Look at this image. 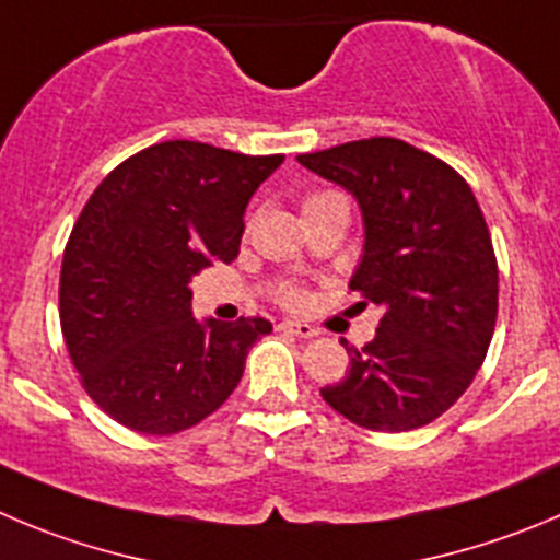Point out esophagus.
Returning <instances> with one entry per match:
<instances>
[{
	"instance_id": "34e87169",
	"label": "esophagus",
	"mask_w": 560,
	"mask_h": 560,
	"mask_svg": "<svg viewBox=\"0 0 560 560\" xmlns=\"http://www.w3.org/2000/svg\"><path fill=\"white\" fill-rule=\"evenodd\" d=\"M279 328L281 331L295 334V337H301V339H312L317 334L315 326H310V323H301V320H284Z\"/></svg>"
}]
</instances>
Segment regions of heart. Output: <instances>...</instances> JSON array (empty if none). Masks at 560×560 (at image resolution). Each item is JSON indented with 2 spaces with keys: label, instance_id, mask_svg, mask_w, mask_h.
I'll return each instance as SVG.
<instances>
[{
  "label": "heart",
  "instance_id": "1",
  "mask_svg": "<svg viewBox=\"0 0 560 560\" xmlns=\"http://www.w3.org/2000/svg\"><path fill=\"white\" fill-rule=\"evenodd\" d=\"M328 196H337V192H312V196L304 201V207H310V203H315V201H323V198H328ZM279 298L284 301V304H295L298 290L295 287H281Z\"/></svg>",
  "mask_w": 560,
  "mask_h": 560
}]
</instances>
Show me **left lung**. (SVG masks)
Masks as SVG:
<instances>
[{"label": "left lung", "instance_id": "obj_1", "mask_svg": "<svg viewBox=\"0 0 560 560\" xmlns=\"http://www.w3.org/2000/svg\"><path fill=\"white\" fill-rule=\"evenodd\" d=\"M362 209V259L351 290L384 310L364 348L345 342L351 370L320 395L370 431H415L472 384L498 320V259L467 182L395 138L301 154Z\"/></svg>", "mask_w": 560, "mask_h": 560}]
</instances>
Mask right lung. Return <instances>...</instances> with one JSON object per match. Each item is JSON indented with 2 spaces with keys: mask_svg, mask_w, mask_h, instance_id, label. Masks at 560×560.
Segmentation results:
<instances>
[{
  "mask_svg": "<svg viewBox=\"0 0 560 560\" xmlns=\"http://www.w3.org/2000/svg\"><path fill=\"white\" fill-rule=\"evenodd\" d=\"M284 156L168 140L121 162L68 237L60 326L82 386L115 422L168 436L240 384L270 320H196L190 281L232 262L245 207Z\"/></svg>",
  "mask_w": 560,
  "mask_h": 560,
  "instance_id": "add662e5",
  "label": "right lung"
}]
</instances>
